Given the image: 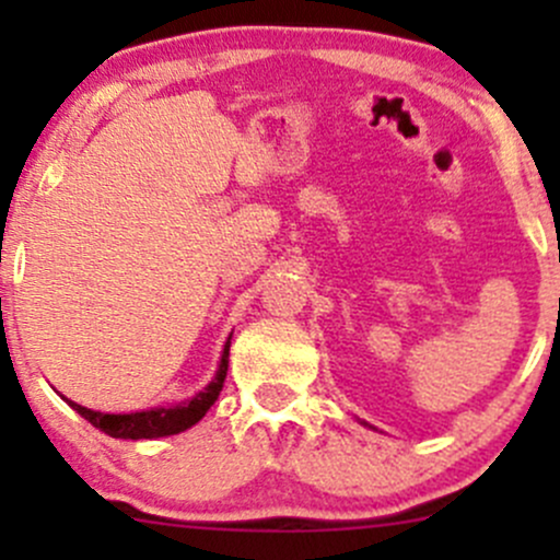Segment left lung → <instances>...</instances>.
I'll return each instance as SVG.
<instances>
[{
    "instance_id": "obj_1",
    "label": "left lung",
    "mask_w": 560,
    "mask_h": 560,
    "mask_svg": "<svg viewBox=\"0 0 560 560\" xmlns=\"http://www.w3.org/2000/svg\"><path fill=\"white\" fill-rule=\"evenodd\" d=\"M363 423H365V421H363ZM365 427H371V423H365Z\"/></svg>"
}]
</instances>
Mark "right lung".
<instances>
[{"instance_id":"obj_1","label":"right lung","mask_w":560,"mask_h":560,"mask_svg":"<svg viewBox=\"0 0 560 560\" xmlns=\"http://www.w3.org/2000/svg\"><path fill=\"white\" fill-rule=\"evenodd\" d=\"M229 347H231V337L226 339V345H223V355H221V363H218L213 382H210L205 389H199L191 400L168 405V408L160 405V408L137 410V413H102V410L83 408V405L68 400V397H62V400H66L75 413H81L83 419L92 423V427L115 436V440H158V436L186 432V429L195 427V423L208 413L210 405L218 400V395H221L223 382H226V371H229Z\"/></svg>"}]
</instances>
